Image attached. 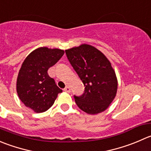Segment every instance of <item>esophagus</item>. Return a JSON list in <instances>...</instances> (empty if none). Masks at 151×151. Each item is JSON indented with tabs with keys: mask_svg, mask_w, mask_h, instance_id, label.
<instances>
[{
	"mask_svg": "<svg viewBox=\"0 0 151 151\" xmlns=\"http://www.w3.org/2000/svg\"><path fill=\"white\" fill-rule=\"evenodd\" d=\"M64 91H65V92H67V93H70V92H71V89H70V88L68 87V86H66V87L64 88Z\"/></svg>",
	"mask_w": 151,
	"mask_h": 151,
	"instance_id": "obj_1",
	"label": "esophagus"
}]
</instances>
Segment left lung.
<instances>
[{
  "instance_id": "1",
  "label": "left lung",
  "mask_w": 151,
  "mask_h": 151,
  "mask_svg": "<svg viewBox=\"0 0 151 151\" xmlns=\"http://www.w3.org/2000/svg\"><path fill=\"white\" fill-rule=\"evenodd\" d=\"M67 58L85 86L74 96L77 106L88 114L105 111L115 98L117 79L108 58L93 46L82 44L65 50Z\"/></svg>"
}]
</instances>
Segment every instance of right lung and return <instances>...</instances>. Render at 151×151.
<instances>
[{
	"label": "right lung",
	"instance_id": "add662e5",
	"mask_svg": "<svg viewBox=\"0 0 151 151\" xmlns=\"http://www.w3.org/2000/svg\"><path fill=\"white\" fill-rule=\"evenodd\" d=\"M64 55L59 49L40 47L31 52L23 61L17 79V93L21 102L36 113L53 105L62 89L48 74L50 67Z\"/></svg>",
	"mask_w": 151,
	"mask_h": 151
}]
</instances>
